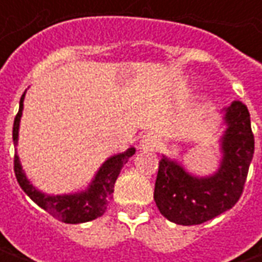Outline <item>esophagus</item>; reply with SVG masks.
Segmentation results:
<instances>
[{"mask_svg": "<svg viewBox=\"0 0 262 262\" xmlns=\"http://www.w3.org/2000/svg\"><path fill=\"white\" fill-rule=\"evenodd\" d=\"M157 146H159V137L154 133L143 135V137L140 139V143H139V147L142 150H154Z\"/></svg>", "mask_w": 262, "mask_h": 262, "instance_id": "1", "label": "esophagus"}]
</instances>
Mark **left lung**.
Here are the masks:
<instances>
[{"mask_svg": "<svg viewBox=\"0 0 262 262\" xmlns=\"http://www.w3.org/2000/svg\"><path fill=\"white\" fill-rule=\"evenodd\" d=\"M226 130L220 137L219 168L193 176L177 160L163 156L154 187L160 213L172 223L201 225L233 208L240 199L254 154L250 112L240 101L222 109Z\"/></svg>", "mask_w": 262, "mask_h": 262, "instance_id": "8db88e82", "label": "left lung"}]
</instances>
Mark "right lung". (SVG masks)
<instances>
[{"label": "right lung", "instance_id": "1", "mask_svg": "<svg viewBox=\"0 0 262 262\" xmlns=\"http://www.w3.org/2000/svg\"><path fill=\"white\" fill-rule=\"evenodd\" d=\"M24 99H25V92L20 97L19 111L14 120L12 139H14L15 146L18 144V136H19V123L20 118H22V111H24ZM135 153H136L135 147H129L123 153L111 156L99 167V170L94 176L88 188L74 193L48 195V193L39 191L28 180L25 171L22 168V164H20L19 156L16 153H15L14 159V171L20 188L37 206H40L53 217L61 220L64 223L77 225V223H85L90 220L97 219L105 213L106 206L112 199L116 178L120 174V170L123 168V165L127 163V160Z\"/></svg>", "mask_w": 262, "mask_h": 262}]
</instances>
